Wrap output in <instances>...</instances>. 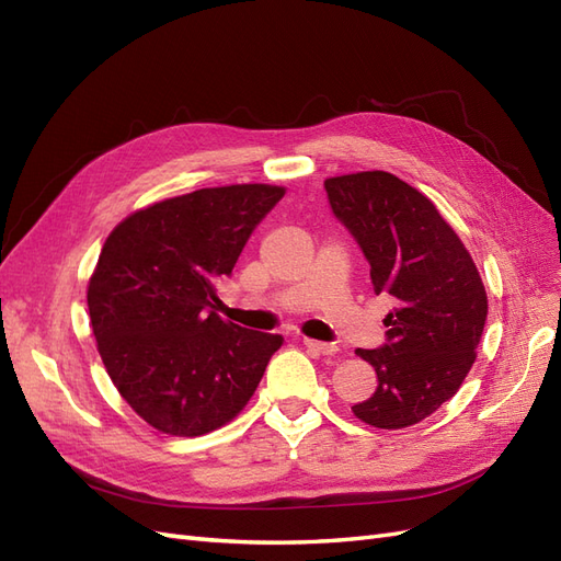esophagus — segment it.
Returning a JSON list of instances; mask_svg holds the SVG:
<instances>
[{
    "label": "esophagus",
    "mask_w": 561,
    "mask_h": 561,
    "mask_svg": "<svg viewBox=\"0 0 561 561\" xmlns=\"http://www.w3.org/2000/svg\"><path fill=\"white\" fill-rule=\"evenodd\" d=\"M301 344L307 346L311 353H316V355H334L339 348L334 346V344H325V342H316V339H307L304 336L301 339Z\"/></svg>",
    "instance_id": "1"
}]
</instances>
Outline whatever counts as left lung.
Segmentation results:
<instances>
[{
	"label": "left lung",
	"mask_w": 561,
	"mask_h": 561,
	"mask_svg": "<svg viewBox=\"0 0 561 561\" xmlns=\"http://www.w3.org/2000/svg\"><path fill=\"white\" fill-rule=\"evenodd\" d=\"M325 192L369 262L375 293L396 301L386 344L355 351L379 386L351 410L375 428L414 426L454 398L474 363L486 320L480 271L433 201L400 178H330Z\"/></svg>",
	"instance_id": "left-lung-1"
}]
</instances>
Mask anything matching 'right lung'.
<instances>
[{"label":"right lung","instance_id":"add662e5","mask_svg":"<svg viewBox=\"0 0 561 561\" xmlns=\"http://www.w3.org/2000/svg\"><path fill=\"white\" fill-rule=\"evenodd\" d=\"M285 196L231 184L165 198L107 236L89 280L100 358L151 428L196 437L225 426L257 390L280 334L219 318L217 285Z\"/></svg>","mask_w":561,"mask_h":561}]
</instances>
